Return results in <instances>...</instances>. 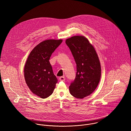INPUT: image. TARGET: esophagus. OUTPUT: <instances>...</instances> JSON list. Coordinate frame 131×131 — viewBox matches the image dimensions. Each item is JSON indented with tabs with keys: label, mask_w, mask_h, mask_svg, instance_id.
I'll use <instances>...</instances> for the list:
<instances>
[{
	"label": "esophagus",
	"mask_w": 131,
	"mask_h": 131,
	"mask_svg": "<svg viewBox=\"0 0 131 131\" xmlns=\"http://www.w3.org/2000/svg\"><path fill=\"white\" fill-rule=\"evenodd\" d=\"M59 80L60 81H65V78L64 77H60L59 78Z\"/></svg>",
	"instance_id": "1"
}]
</instances>
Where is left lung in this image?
<instances>
[{"mask_svg": "<svg viewBox=\"0 0 131 131\" xmlns=\"http://www.w3.org/2000/svg\"><path fill=\"white\" fill-rule=\"evenodd\" d=\"M69 48L77 64L75 79L69 86L70 94L75 98L83 99L96 88L101 77L100 62L93 46L83 36L67 39Z\"/></svg>", "mask_w": 131, "mask_h": 131, "instance_id": "8db88e82", "label": "left lung"}]
</instances>
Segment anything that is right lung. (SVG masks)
<instances>
[{
  "instance_id": "obj_1",
  "label": "right lung",
  "mask_w": 131,
  "mask_h": 131,
  "mask_svg": "<svg viewBox=\"0 0 131 131\" xmlns=\"http://www.w3.org/2000/svg\"><path fill=\"white\" fill-rule=\"evenodd\" d=\"M62 40H47L37 45L30 52L24 69V78L30 91L42 99L52 93L58 79L49 60Z\"/></svg>"
}]
</instances>
